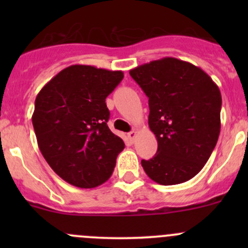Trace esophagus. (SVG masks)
<instances>
[{"mask_svg":"<svg viewBox=\"0 0 248 248\" xmlns=\"http://www.w3.org/2000/svg\"><path fill=\"white\" fill-rule=\"evenodd\" d=\"M136 137H137V132L136 131H132V132H129V133H128V138H129V140H131V141H134Z\"/></svg>","mask_w":248,"mask_h":248,"instance_id":"esophagus-1","label":"esophagus"}]
</instances>
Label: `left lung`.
Segmentation results:
<instances>
[{
  "label": "left lung",
  "mask_w": 248,
  "mask_h": 248,
  "mask_svg": "<svg viewBox=\"0 0 248 248\" xmlns=\"http://www.w3.org/2000/svg\"><path fill=\"white\" fill-rule=\"evenodd\" d=\"M129 74L149 97V127L158 149L142 159L147 176L164 186L196 176L211 156L221 131L222 97L202 69L174 57L151 61Z\"/></svg>",
  "instance_id": "obj_1"
}]
</instances>
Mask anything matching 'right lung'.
<instances>
[{"label":"right lung","instance_id":"add662e5","mask_svg":"<svg viewBox=\"0 0 248 248\" xmlns=\"http://www.w3.org/2000/svg\"><path fill=\"white\" fill-rule=\"evenodd\" d=\"M124 79L121 71L73 64L37 94L32 115L39 150L61 179L93 188L111 176L124 142L109 129L106 98Z\"/></svg>","mask_w":248,"mask_h":248}]
</instances>
